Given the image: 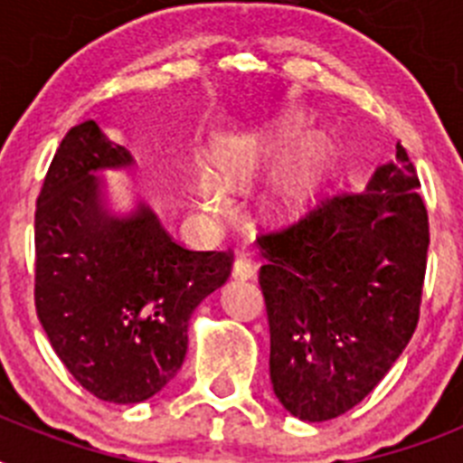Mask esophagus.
<instances>
[{
	"mask_svg": "<svg viewBox=\"0 0 463 463\" xmlns=\"http://www.w3.org/2000/svg\"><path fill=\"white\" fill-rule=\"evenodd\" d=\"M232 276H234L236 280H252V278H255V267H252V261L236 260L234 269H232Z\"/></svg>",
	"mask_w": 463,
	"mask_h": 463,
	"instance_id": "34e87169",
	"label": "esophagus"
}]
</instances>
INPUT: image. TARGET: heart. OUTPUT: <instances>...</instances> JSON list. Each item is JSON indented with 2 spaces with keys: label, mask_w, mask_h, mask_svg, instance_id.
<instances>
[{
  "label": "heart",
  "mask_w": 463,
  "mask_h": 463,
  "mask_svg": "<svg viewBox=\"0 0 463 463\" xmlns=\"http://www.w3.org/2000/svg\"><path fill=\"white\" fill-rule=\"evenodd\" d=\"M288 155V143L278 138L224 137L213 146V169L203 159L190 166V194L194 206L213 220L229 218L234 213L232 190L250 185L261 171H267ZM308 178V169H297L282 178L269 194V206L282 208L292 203Z\"/></svg>",
  "instance_id": "obj_1"
}]
</instances>
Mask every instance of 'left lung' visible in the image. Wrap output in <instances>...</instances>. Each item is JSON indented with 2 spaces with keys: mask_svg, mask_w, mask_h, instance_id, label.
Segmentation results:
<instances>
[{
  "mask_svg": "<svg viewBox=\"0 0 463 463\" xmlns=\"http://www.w3.org/2000/svg\"><path fill=\"white\" fill-rule=\"evenodd\" d=\"M415 166H375L362 192L325 199L257 241L271 326L273 394L325 422L354 408L406 350L420 317L429 224Z\"/></svg>",
  "mask_w": 463,
  "mask_h": 463,
  "instance_id": "obj_1",
  "label": "left lung"
}]
</instances>
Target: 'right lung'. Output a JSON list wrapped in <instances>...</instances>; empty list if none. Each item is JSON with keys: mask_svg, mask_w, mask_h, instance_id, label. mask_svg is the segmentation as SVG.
<instances>
[{"mask_svg": "<svg viewBox=\"0 0 463 463\" xmlns=\"http://www.w3.org/2000/svg\"><path fill=\"white\" fill-rule=\"evenodd\" d=\"M137 159L94 120L71 127L36 202V315L80 387L110 403L162 392L187 353L194 308L232 271L229 252L187 250L134 192L118 206L109 171Z\"/></svg>", "mask_w": 463, "mask_h": 463, "instance_id": "right-lung-1", "label": "right lung"}]
</instances>
